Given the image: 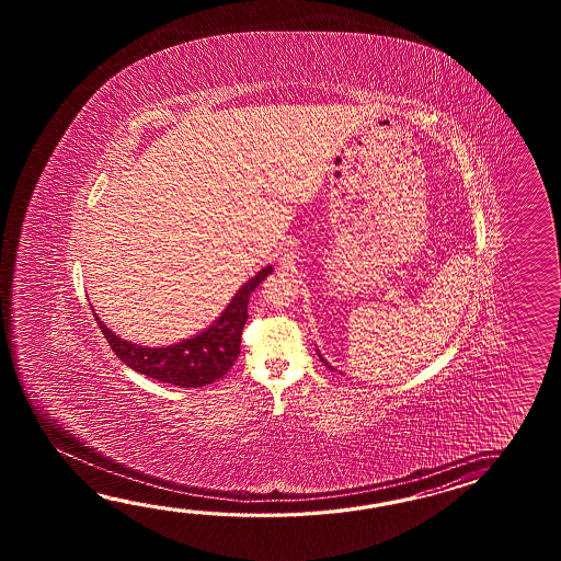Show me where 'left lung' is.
Returning <instances> with one entry per match:
<instances>
[{
  "label": "left lung",
  "instance_id": "1",
  "mask_svg": "<svg viewBox=\"0 0 561 561\" xmlns=\"http://www.w3.org/2000/svg\"><path fill=\"white\" fill-rule=\"evenodd\" d=\"M319 357H321V355H319ZM321 360H324V358L321 357ZM324 365H327V363H324ZM329 369H331V367H329Z\"/></svg>",
  "mask_w": 561,
  "mask_h": 561
}]
</instances>
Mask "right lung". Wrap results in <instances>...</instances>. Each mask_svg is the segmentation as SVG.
<instances>
[{
	"label": "right lung",
	"mask_w": 561,
	"mask_h": 561,
	"mask_svg": "<svg viewBox=\"0 0 561 561\" xmlns=\"http://www.w3.org/2000/svg\"><path fill=\"white\" fill-rule=\"evenodd\" d=\"M273 273L271 266L263 268L251 278L230 300L222 317L204 333L182 341L179 345L150 348L131 345L107 329L95 317L112 351L130 369L148 375L156 381L170 382L179 387H204L225 377L240 355V339L244 322L249 319V297L266 276Z\"/></svg>",
	"instance_id": "1"
}]
</instances>
